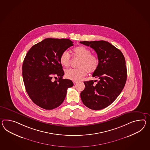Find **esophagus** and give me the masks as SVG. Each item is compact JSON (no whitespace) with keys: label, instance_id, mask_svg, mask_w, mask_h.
<instances>
[{"label":"esophagus","instance_id":"1","mask_svg":"<svg viewBox=\"0 0 150 150\" xmlns=\"http://www.w3.org/2000/svg\"><path fill=\"white\" fill-rule=\"evenodd\" d=\"M78 82V81H73V83L74 84H76Z\"/></svg>","mask_w":150,"mask_h":150}]
</instances>
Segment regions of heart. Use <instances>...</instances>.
I'll list each match as a JSON object with an SVG mask.
<instances>
[{"label": "heart", "mask_w": 150, "mask_h": 150, "mask_svg": "<svg viewBox=\"0 0 150 150\" xmlns=\"http://www.w3.org/2000/svg\"><path fill=\"white\" fill-rule=\"evenodd\" d=\"M74 57L80 59L78 62L77 69H69L65 72V76L68 79L78 81L87 73H93L98 68L99 59L95 55L91 54V51L83 46H79L74 48ZM61 64L64 67H68L71 62V56L67 50L63 51L59 57Z\"/></svg>", "instance_id": "heart-1"}]
</instances>
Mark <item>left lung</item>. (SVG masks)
Returning <instances> with one entry per match:
<instances>
[{
    "instance_id": "obj_1",
    "label": "left lung",
    "mask_w": 150,
    "mask_h": 150,
    "mask_svg": "<svg viewBox=\"0 0 150 150\" xmlns=\"http://www.w3.org/2000/svg\"><path fill=\"white\" fill-rule=\"evenodd\" d=\"M80 43L93 48L99 59L98 68L92 75L99 81L96 84L93 80L84 82L81 98L89 108L102 110L113 103L124 88L127 80L125 59L119 49L107 41H82Z\"/></svg>"
}]
</instances>
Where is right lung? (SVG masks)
<instances>
[{"label":"right lung","instance_id":"1","mask_svg":"<svg viewBox=\"0 0 150 150\" xmlns=\"http://www.w3.org/2000/svg\"><path fill=\"white\" fill-rule=\"evenodd\" d=\"M69 39L48 38L33 45L26 55L22 75L26 91L37 106L51 110L60 106L72 81L62 79L64 71L59 62L63 51L73 45ZM59 80L52 81L53 76Z\"/></svg>","mask_w":150,"mask_h":150}]
</instances>
